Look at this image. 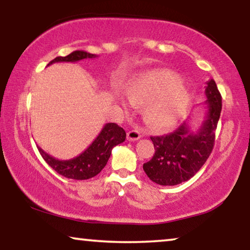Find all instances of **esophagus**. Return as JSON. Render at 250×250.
I'll return each instance as SVG.
<instances>
[{
  "mask_svg": "<svg viewBox=\"0 0 250 250\" xmlns=\"http://www.w3.org/2000/svg\"><path fill=\"white\" fill-rule=\"evenodd\" d=\"M140 137H142V135H140V132L136 129L129 130L128 133H126V138H128V140H130V142H135V140H138Z\"/></svg>",
  "mask_w": 250,
  "mask_h": 250,
  "instance_id": "1",
  "label": "esophagus"
}]
</instances>
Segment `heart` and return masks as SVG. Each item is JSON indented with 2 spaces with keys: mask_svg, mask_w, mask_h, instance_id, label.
I'll return each mask as SVG.
<instances>
[{
  "mask_svg": "<svg viewBox=\"0 0 250 250\" xmlns=\"http://www.w3.org/2000/svg\"><path fill=\"white\" fill-rule=\"evenodd\" d=\"M126 95L132 104H144V118L153 128H165L173 125L188 105V91L180 79L167 70H153L143 73Z\"/></svg>",
  "mask_w": 250,
  "mask_h": 250,
  "instance_id": "b5f03b06",
  "label": "heart"
}]
</instances>
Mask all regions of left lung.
I'll list each match as a JSON object with an SVG mask.
<instances>
[{"instance_id": "1", "label": "left lung", "mask_w": 250, "mask_h": 250, "mask_svg": "<svg viewBox=\"0 0 250 250\" xmlns=\"http://www.w3.org/2000/svg\"><path fill=\"white\" fill-rule=\"evenodd\" d=\"M207 113L196 132L185 121L173 132L150 137L155 148L152 160L143 168L153 182L161 186H175L189 180L200 170L212 153L215 130L222 110L221 96L215 82H207Z\"/></svg>"}]
</instances>
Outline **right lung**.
<instances>
[{
	"label": "right lung",
	"instance_id": "add662e5",
	"mask_svg": "<svg viewBox=\"0 0 250 250\" xmlns=\"http://www.w3.org/2000/svg\"><path fill=\"white\" fill-rule=\"evenodd\" d=\"M95 54L87 53L85 51H75L66 56H58L48 63L55 62H77L83 59H94ZM125 131L117 124H106L96 139L85 152L75 159L61 161L45 153L41 147H37L45 162L58 172L59 174L75 180H86L97 175L106 165L111 156L112 148L125 140Z\"/></svg>",
	"mask_w": 250,
	"mask_h": 250
}]
</instances>
